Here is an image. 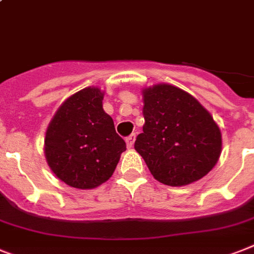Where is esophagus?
<instances>
[{
	"mask_svg": "<svg viewBox=\"0 0 254 254\" xmlns=\"http://www.w3.org/2000/svg\"><path fill=\"white\" fill-rule=\"evenodd\" d=\"M125 141H127V148H131L134 145V141H135V134H131V135H129V137L125 139Z\"/></svg>",
	"mask_w": 254,
	"mask_h": 254,
	"instance_id": "esophagus-1",
	"label": "esophagus"
}]
</instances>
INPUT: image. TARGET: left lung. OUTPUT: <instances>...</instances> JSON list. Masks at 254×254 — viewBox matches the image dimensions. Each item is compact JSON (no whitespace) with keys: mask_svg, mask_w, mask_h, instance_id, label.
I'll list each match as a JSON object with an SVG mask.
<instances>
[{"mask_svg":"<svg viewBox=\"0 0 254 254\" xmlns=\"http://www.w3.org/2000/svg\"><path fill=\"white\" fill-rule=\"evenodd\" d=\"M143 133L134 148L156 180L183 187L213 170L222 151V134L201 103L172 84L145 88Z\"/></svg>","mask_w":254,"mask_h":254,"instance_id":"8db88e82","label":"left lung"}]
</instances>
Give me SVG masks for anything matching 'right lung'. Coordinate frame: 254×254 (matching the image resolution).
Here are the masks:
<instances>
[{
    "label": "right lung",
    "instance_id": "1",
    "mask_svg": "<svg viewBox=\"0 0 254 254\" xmlns=\"http://www.w3.org/2000/svg\"><path fill=\"white\" fill-rule=\"evenodd\" d=\"M104 92L86 87L60 106L47 127L44 154L53 174L65 184L92 189L112 176L127 150L103 109Z\"/></svg>",
    "mask_w": 254,
    "mask_h": 254
}]
</instances>
